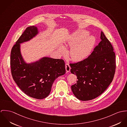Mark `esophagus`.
I'll use <instances>...</instances> for the list:
<instances>
[{"mask_svg": "<svg viewBox=\"0 0 127 127\" xmlns=\"http://www.w3.org/2000/svg\"><path fill=\"white\" fill-rule=\"evenodd\" d=\"M65 69H66V70L67 72H69L70 71V66L68 63H66L65 64Z\"/></svg>", "mask_w": 127, "mask_h": 127, "instance_id": "obj_1", "label": "esophagus"}]
</instances>
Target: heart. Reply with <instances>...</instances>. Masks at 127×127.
Returning <instances> with one entry per match:
<instances>
[{"label":"heart","instance_id":"heart-1","mask_svg":"<svg viewBox=\"0 0 127 127\" xmlns=\"http://www.w3.org/2000/svg\"><path fill=\"white\" fill-rule=\"evenodd\" d=\"M89 34L87 31L78 30L72 33L64 43L65 46L71 47L69 54L73 61L83 60L91 54L95 43V38L93 35L88 36ZM58 50L62 54H65L66 51L62 46H59Z\"/></svg>","mask_w":127,"mask_h":127}]
</instances>
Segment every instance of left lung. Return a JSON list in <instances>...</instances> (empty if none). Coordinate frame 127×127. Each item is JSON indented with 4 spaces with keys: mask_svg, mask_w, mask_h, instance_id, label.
I'll list each match as a JSON object with an SVG mask.
<instances>
[{
    "mask_svg": "<svg viewBox=\"0 0 127 127\" xmlns=\"http://www.w3.org/2000/svg\"><path fill=\"white\" fill-rule=\"evenodd\" d=\"M101 41L87 58L70 64V72L77 76L76 83L71 86L74 96L88 101L101 95L113 81L115 73V55L111 43L103 32Z\"/></svg>",
    "mask_w": 127,
    "mask_h": 127,
    "instance_id": "8db88e82",
    "label": "left lung"
}]
</instances>
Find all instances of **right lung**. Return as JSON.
<instances>
[{
  "instance_id": "right-lung-1",
  "label": "right lung",
  "mask_w": 127,
  "mask_h": 127,
  "mask_svg": "<svg viewBox=\"0 0 127 127\" xmlns=\"http://www.w3.org/2000/svg\"><path fill=\"white\" fill-rule=\"evenodd\" d=\"M38 33L36 26L26 28L12 49L10 65L13 78L18 87L29 96L41 99L49 95L55 80L64 74L66 70L63 59L43 57L30 63L25 61L20 44L30 41Z\"/></svg>"
}]
</instances>
